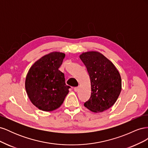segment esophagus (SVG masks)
I'll use <instances>...</instances> for the list:
<instances>
[{"instance_id": "obj_1", "label": "esophagus", "mask_w": 148, "mask_h": 148, "mask_svg": "<svg viewBox=\"0 0 148 148\" xmlns=\"http://www.w3.org/2000/svg\"><path fill=\"white\" fill-rule=\"evenodd\" d=\"M78 90H79V87H78H78H75V88H74V91H75V92H78Z\"/></svg>"}]
</instances>
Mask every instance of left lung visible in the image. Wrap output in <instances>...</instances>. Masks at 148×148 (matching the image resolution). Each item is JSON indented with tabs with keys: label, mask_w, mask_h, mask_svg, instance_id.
<instances>
[{
	"label": "left lung",
	"mask_w": 148,
	"mask_h": 148,
	"mask_svg": "<svg viewBox=\"0 0 148 148\" xmlns=\"http://www.w3.org/2000/svg\"><path fill=\"white\" fill-rule=\"evenodd\" d=\"M79 58L91 80V97L84 106L93 112H102L118 99L122 90L120 75L112 62L99 52H84Z\"/></svg>",
	"instance_id": "8db88e82"
}]
</instances>
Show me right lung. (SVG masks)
Returning a JSON list of instances; mask_svg holds the SVG:
<instances>
[{"label":"right lung","instance_id":"add662e5","mask_svg":"<svg viewBox=\"0 0 148 148\" xmlns=\"http://www.w3.org/2000/svg\"><path fill=\"white\" fill-rule=\"evenodd\" d=\"M64 53L52 52L44 56L31 66L25 80V89L33 104L43 111H52L64 102L70 88L59 70Z\"/></svg>","mask_w":148,"mask_h":148}]
</instances>
